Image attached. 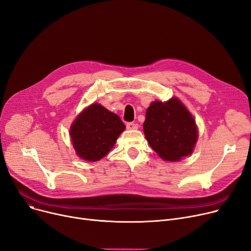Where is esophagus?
Returning <instances> with one entry per match:
<instances>
[{
	"label": "esophagus",
	"instance_id": "34e87169",
	"mask_svg": "<svg viewBox=\"0 0 251 251\" xmlns=\"http://www.w3.org/2000/svg\"><path fill=\"white\" fill-rule=\"evenodd\" d=\"M126 127H127V129H129V130H135V129L138 128V124L133 123V122H128V123L126 124Z\"/></svg>",
	"mask_w": 251,
	"mask_h": 251
}]
</instances>
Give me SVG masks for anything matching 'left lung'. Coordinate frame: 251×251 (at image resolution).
I'll use <instances>...</instances> for the list:
<instances>
[{
	"label": "left lung",
	"instance_id": "1",
	"mask_svg": "<svg viewBox=\"0 0 251 251\" xmlns=\"http://www.w3.org/2000/svg\"><path fill=\"white\" fill-rule=\"evenodd\" d=\"M143 131L151 149L170 162L190 154L197 140L194 119L177 99L151 102L147 110Z\"/></svg>",
	"mask_w": 251,
	"mask_h": 251
}]
</instances>
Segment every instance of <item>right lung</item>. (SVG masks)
<instances>
[{
	"label": "right lung",
	"instance_id": "right-lung-1",
	"mask_svg": "<svg viewBox=\"0 0 251 251\" xmlns=\"http://www.w3.org/2000/svg\"><path fill=\"white\" fill-rule=\"evenodd\" d=\"M124 129L120 117L94 103L77 117L70 136L76 153L83 160L95 162L110 151Z\"/></svg>",
	"mask_w": 251,
	"mask_h": 251
}]
</instances>
